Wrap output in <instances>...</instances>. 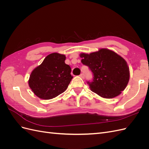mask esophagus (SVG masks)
<instances>
[{
	"instance_id": "obj_1",
	"label": "esophagus",
	"mask_w": 149,
	"mask_h": 149,
	"mask_svg": "<svg viewBox=\"0 0 149 149\" xmlns=\"http://www.w3.org/2000/svg\"><path fill=\"white\" fill-rule=\"evenodd\" d=\"M79 76H80V77L81 78L84 79V73H81V74L79 75Z\"/></svg>"
}]
</instances>
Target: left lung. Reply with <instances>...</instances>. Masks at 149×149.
Here are the masks:
<instances>
[{"label": "left lung", "mask_w": 149, "mask_h": 149, "mask_svg": "<svg viewBox=\"0 0 149 149\" xmlns=\"http://www.w3.org/2000/svg\"><path fill=\"white\" fill-rule=\"evenodd\" d=\"M81 63L93 73V80L88 81L89 88L100 96L111 99L119 96L127 86L130 78L127 62L118 54L106 48L97 52L81 53Z\"/></svg>", "instance_id": "left-lung-1"}]
</instances>
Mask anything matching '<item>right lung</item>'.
Segmentation results:
<instances>
[{
  "mask_svg": "<svg viewBox=\"0 0 149 149\" xmlns=\"http://www.w3.org/2000/svg\"><path fill=\"white\" fill-rule=\"evenodd\" d=\"M65 60L64 55L51 53L31 71L29 85L37 97L42 100H51L67 89L73 76L71 68L65 63Z\"/></svg>",
  "mask_w": 149,
  "mask_h": 149,
  "instance_id": "add662e5",
  "label": "right lung"
}]
</instances>
